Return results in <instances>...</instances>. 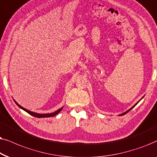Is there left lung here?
Masks as SVG:
<instances>
[{"label": "left lung", "mask_w": 157, "mask_h": 157, "mask_svg": "<svg viewBox=\"0 0 157 157\" xmlns=\"http://www.w3.org/2000/svg\"><path fill=\"white\" fill-rule=\"evenodd\" d=\"M144 98V96H143V97H142V98ZM142 98H141V99H142ZM140 100H139V101H140ZM139 102H137V103H136L134 105H133V106H132V107H131V108H130V109H128V110H126V112L123 113H121V114H119V115H118V116H124V115H125V114H126V113H128V112L129 111V110H131V109H132V108H133V107H134V106H135V105H136V104H137L138 103H139Z\"/></svg>", "instance_id": "obj_1"}]
</instances>
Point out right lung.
I'll return each mask as SVG.
<instances>
[{"label": "right lung", "mask_w": 157, "mask_h": 157, "mask_svg": "<svg viewBox=\"0 0 157 157\" xmlns=\"http://www.w3.org/2000/svg\"><path fill=\"white\" fill-rule=\"evenodd\" d=\"M14 100V102H15V103H16V105H17L20 108H21V109L24 110V111H26V112L30 114L31 116L36 117V118H47V117H53L54 116H56V115H57V114L59 113L62 110V108H63V107H62V108H59V109H58V110H56V111H54L53 113H34V112L31 111V110H29L26 109V108H24V107H22V106H21L19 104H18L17 102L15 100Z\"/></svg>", "instance_id": "obj_1"}]
</instances>
